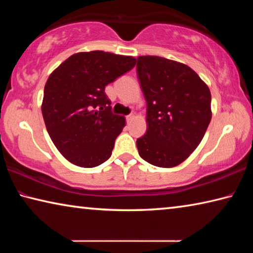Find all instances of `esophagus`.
<instances>
[{
    "label": "esophagus",
    "mask_w": 253,
    "mask_h": 253,
    "mask_svg": "<svg viewBox=\"0 0 253 253\" xmlns=\"http://www.w3.org/2000/svg\"><path fill=\"white\" fill-rule=\"evenodd\" d=\"M132 118H134V116H132L131 114H130V115H127V116H126V121H127V122H130Z\"/></svg>",
    "instance_id": "esophagus-1"
}]
</instances>
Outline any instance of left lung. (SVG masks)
I'll use <instances>...</instances> for the list:
<instances>
[{
	"label": "left lung",
	"instance_id": "obj_1",
	"mask_svg": "<svg viewBox=\"0 0 253 253\" xmlns=\"http://www.w3.org/2000/svg\"><path fill=\"white\" fill-rule=\"evenodd\" d=\"M147 102V131L136 140L140 157L173 168L194 152L211 122V92L194 70L156 55L137 58Z\"/></svg>",
	"mask_w": 253,
	"mask_h": 253
}]
</instances>
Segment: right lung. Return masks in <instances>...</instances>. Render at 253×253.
I'll use <instances>...</instances> for the list:
<instances>
[{"instance_id": "1", "label": "right lung", "mask_w": 253, "mask_h": 253, "mask_svg": "<svg viewBox=\"0 0 253 253\" xmlns=\"http://www.w3.org/2000/svg\"><path fill=\"white\" fill-rule=\"evenodd\" d=\"M135 63L132 57L90 51L72 54L50 75L42 116L55 147L72 164L90 169L110 157L125 118L113 114L105 88Z\"/></svg>"}]
</instances>
